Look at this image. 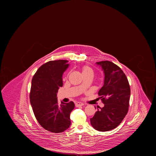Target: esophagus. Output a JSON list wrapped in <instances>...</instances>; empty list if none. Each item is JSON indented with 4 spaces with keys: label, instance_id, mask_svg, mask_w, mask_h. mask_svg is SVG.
Returning a JSON list of instances; mask_svg holds the SVG:
<instances>
[{
    "label": "esophagus",
    "instance_id": "obj_1",
    "mask_svg": "<svg viewBox=\"0 0 156 156\" xmlns=\"http://www.w3.org/2000/svg\"><path fill=\"white\" fill-rule=\"evenodd\" d=\"M76 107H77V108H78V107H81V106H83V105H84V104L83 103H82V102H77V103H76Z\"/></svg>",
    "mask_w": 156,
    "mask_h": 156
}]
</instances>
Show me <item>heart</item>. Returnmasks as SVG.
I'll return each instance as SVG.
<instances>
[{
    "label": "heart",
    "mask_w": 156,
    "mask_h": 156,
    "mask_svg": "<svg viewBox=\"0 0 156 156\" xmlns=\"http://www.w3.org/2000/svg\"><path fill=\"white\" fill-rule=\"evenodd\" d=\"M82 73H83V75H89V74H90V75H93L94 74V71L92 70V69L88 66H85L83 67L82 68Z\"/></svg>",
    "instance_id": "1"
}]
</instances>
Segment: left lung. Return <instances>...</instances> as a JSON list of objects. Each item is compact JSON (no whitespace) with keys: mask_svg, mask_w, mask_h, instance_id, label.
Here are the masks:
<instances>
[{"mask_svg":"<svg viewBox=\"0 0 156 156\" xmlns=\"http://www.w3.org/2000/svg\"><path fill=\"white\" fill-rule=\"evenodd\" d=\"M96 64L104 73V85L98 92L104 106H98L90 123L96 130L107 132L116 128L126 115L130 87L125 74L116 64L108 61Z\"/></svg>","mask_w":156,"mask_h":156,"instance_id":"left-lung-1","label":"left lung"}]
</instances>
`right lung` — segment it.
<instances>
[{"mask_svg":"<svg viewBox=\"0 0 156 156\" xmlns=\"http://www.w3.org/2000/svg\"><path fill=\"white\" fill-rule=\"evenodd\" d=\"M66 60L48 61L38 68L32 78L30 103L39 124L46 130L61 133L71 125L70 113L75 104H58L57 94L62 87V75L69 67Z\"/></svg>","mask_w":156,"mask_h":156,"instance_id":"obj_1","label":"right lung"}]
</instances>
